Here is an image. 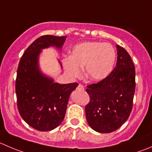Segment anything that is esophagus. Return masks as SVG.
I'll return each mask as SVG.
<instances>
[{
  "mask_svg": "<svg viewBox=\"0 0 152 152\" xmlns=\"http://www.w3.org/2000/svg\"><path fill=\"white\" fill-rule=\"evenodd\" d=\"M77 89H78V90H85V87H84L83 85H81V84H79V85H78Z\"/></svg>",
  "mask_w": 152,
  "mask_h": 152,
  "instance_id": "1",
  "label": "esophagus"
}]
</instances>
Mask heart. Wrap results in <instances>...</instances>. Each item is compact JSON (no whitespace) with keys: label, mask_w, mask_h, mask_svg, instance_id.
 Here are the masks:
<instances>
[{"label":"heart","mask_w":152,"mask_h":152,"mask_svg":"<svg viewBox=\"0 0 152 152\" xmlns=\"http://www.w3.org/2000/svg\"><path fill=\"white\" fill-rule=\"evenodd\" d=\"M116 51L107 42H85L75 45L64 66L73 77H79L85 67V76L91 81L100 82L107 79L114 68Z\"/></svg>","instance_id":"b5f03b06"}]
</instances>
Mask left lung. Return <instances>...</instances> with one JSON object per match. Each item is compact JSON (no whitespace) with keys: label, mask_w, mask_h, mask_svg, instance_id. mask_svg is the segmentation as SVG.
Here are the masks:
<instances>
[{"label":"left lung","mask_w":152,"mask_h":152,"mask_svg":"<svg viewBox=\"0 0 152 152\" xmlns=\"http://www.w3.org/2000/svg\"><path fill=\"white\" fill-rule=\"evenodd\" d=\"M117 63L111 74L87 86L90 102L86 118L90 126L101 133H110L126 121L132 110L135 91V68L128 52L117 45Z\"/></svg>","instance_id":"8db88e82"}]
</instances>
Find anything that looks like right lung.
<instances>
[{
  "label": "right lung",
  "mask_w": 152,
  "mask_h": 152,
  "mask_svg": "<svg viewBox=\"0 0 152 152\" xmlns=\"http://www.w3.org/2000/svg\"><path fill=\"white\" fill-rule=\"evenodd\" d=\"M65 39V36L53 35L37 38L26 50L18 65L15 82L18 111L22 118L38 131H50L62 123L70 93L79 85L76 82H53L39 68L42 49L53 46L60 50Z\"/></svg>",
  "instance_id": "obj_1"
}]
</instances>
